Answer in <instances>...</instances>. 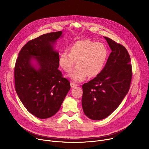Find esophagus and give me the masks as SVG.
Instances as JSON below:
<instances>
[{
  "mask_svg": "<svg viewBox=\"0 0 149 149\" xmlns=\"http://www.w3.org/2000/svg\"><path fill=\"white\" fill-rule=\"evenodd\" d=\"M77 86V84H75V83H74V82H71V88H74L75 87Z\"/></svg>",
  "mask_w": 149,
  "mask_h": 149,
  "instance_id": "1",
  "label": "esophagus"
}]
</instances>
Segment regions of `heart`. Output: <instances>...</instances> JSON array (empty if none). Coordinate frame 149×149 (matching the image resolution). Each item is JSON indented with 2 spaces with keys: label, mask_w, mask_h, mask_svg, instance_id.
I'll list each match as a JSON object with an SVG mask.
<instances>
[{
  "label": "heart",
  "mask_w": 149,
  "mask_h": 149,
  "mask_svg": "<svg viewBox=\"0 0 149 149\" xmlns=\"http://www.w3.org/2000/svg\"><path fill=\"white\" fill-rule=\"evenodd\" d=\"M108 56V49L104 44L84 39L74 42L70 47L68 52H62L58 63L67 73L71 71L74 63H77V70L68 77L72 81L79 82L84 81L88 75H98L104 68Z\"/></svg>",
  "instance_id": "obj_1"
}]
</instances>
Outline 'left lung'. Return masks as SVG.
Returning <instances> with one entry per match:
<instances>
[{
	"label": "left lung",
	"mask_w": 149,
	"mask_h": 149,
	"mask_svg": "<svg viewBox=\"0 0 149 149\" xmlns=\"http://www.w3.org/2000/svg\"><path fill=\"white\" fill-rule=\"evenodd\" d=\"M111 49L102 71L82 85V106L84 114L93 120L109 116L130 89L132 78L130 57L126 48L104 37Z\"/></svg>",
	"instance_id": "left-lung-1"
}]
</instances>
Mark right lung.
<instances>
[{
    "label": "right lung",
    "mask_w": 149,
    "mask_h": 149,
    "mask_svg": "<svg viewBox=\"0 0 149 149\" xmlns=\"http://www.w3.org/2000/svg\"><path fill=\"white\" fill-rule=\"evenodd\" d=\"M62 33L51 32L29 40L16 61V92L27 110L39 118L55 115L71 88L70 81L58 69L59 53L54 49ZM33 57L37 62L35 67Z\"/></svg>",
    "instance_id": "1"
}]
</instances>
